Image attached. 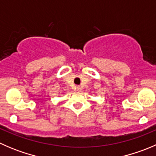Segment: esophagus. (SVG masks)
Returning a JSON list of instances; mask_svg holds the SVG:
<instances>
[{
    "label": "esophagus",
    "instance_id": "obj_1",
    "mask_svg": "<svg viewBox=\"0 0 156 156\" xmlns=\"http://www.w3.org/2000/svg\"><path fill=\"white\" fill-rule=\"evenodd\" d=\"M80 90H81V87H77V90L79 91Z\"/></svg>",
    "mask_w": 156,
    "mask_h": 156
}]
</instances>
